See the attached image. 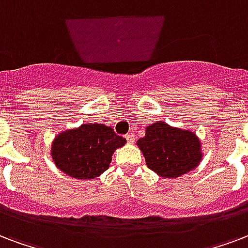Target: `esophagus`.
<instances>
[{
    "label": "esophagus",
    "mask_w": 248,
    "mask_h": 248,
    "mask_svg": "<svg viewBox=\"0 0 248 248\" xmlns=\"http://www.w3.org/2000/svg\"><path fill=\"white\" fill-rule=\"evenodd\" d=\"M126 140H127V143H134L135 138H134V134H132V132H130V134L126 135Z\"/></svg>",
    "instance_id": "esophagus-1"
}]
</instances>
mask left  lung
<instances>
[{"label":"left lung","instance_id":"8db88e82","mask_svg":"<svg viewBox=\"0 0 248 248\" xmlns=\"http://www.w3.org/2000/svg\"><path fill=\"white\" fill-rule=\"evenodd\" d=\"M149 169L162 178H178L198 168L203 160L202 140L187 128L156 121L137 141Z\"/></svg>","mask_w":248,"mask_h":248}]
</instances>
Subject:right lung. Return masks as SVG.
<instances>
[{"label":"right lung","instance_id":"add662e5","mask_svg":"<svg viewBox=\"0 0 248 248\" xmlns=\"http://www.w3.org/2000/svg\"><path fill=\"white\" fill-rule=\"evenodd\" d=\"M126 144L109 126L82 124L61 131L52 141L53 162L75 179H93L109 168L114 151Z\"/></svg>","mask_w":248,"mask_h":248}]
</instances>
